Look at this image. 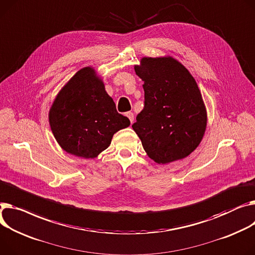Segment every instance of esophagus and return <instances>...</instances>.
<instances>
[{"instance_id":"obj_1","label":"esophagus","mask_w":255,"mask_h":255,"mask_svg":"<svg viewBox=\"0 0 255 255\" xmlns=\"http://www.w3.org/2000/svg\"><path fill=\"white\" fill-rule=\"evenodd\" d=\"M126 116H127V118L129 119V120H130V122L133 123V120H134V115H133V113L128 112V113H126Z\"/></svg>"}]
</instances>
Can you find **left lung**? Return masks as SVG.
I'll list each match as a JSON object with an SVG mask.
<instances>
[{"label": "left lung", "mask_w": 255, "mask_h": 255, "mask_svg": "<svg viewBox=\"0 0 255 255\" xmlns=\"http://www.w3.org/2000/svg\"><path fill=\"white\" fill-rule=\"evenodd\" d=\"M134 70L144 82V108L132 128L147 156L158 164L188 157L207 126L206 108L194 77L171 56L143 57Z\"/></svg>", "instance_id": "left-lung-1"}]
</instances>
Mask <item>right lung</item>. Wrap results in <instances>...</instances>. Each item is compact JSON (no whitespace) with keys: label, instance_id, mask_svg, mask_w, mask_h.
<instances>
[{"label":"right lung","instance_id":"right-lung-1","mask_svg":"<svg viewBox=\"0 0 255 255\" xmlns=\"http://www.w3.org/2000/svg\"><path fill=\"white\" fill-rule=\"evenodd\" d=\"M49 123L61 148L84 159L96 158L110 146L116 132L130 125L91 66L78 71L58 92Z\"/></svg>","mask_w":255,"mask_h":255}]
</instances>
